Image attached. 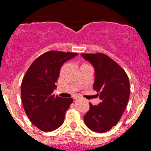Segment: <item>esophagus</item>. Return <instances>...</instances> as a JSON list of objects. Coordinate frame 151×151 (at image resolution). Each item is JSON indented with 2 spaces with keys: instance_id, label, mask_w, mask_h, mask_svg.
Wrapping results in <instances>:
<instances>
[{
  "instance_id": "34e87169",
  "label": "esophagus",
  "mask_w": 151,
  "mask_h": 151,
  "mask_svg": "<svg viewBox=\"0 0 151 151\" xmlns=\"http://www.w3.org/2000/svg\"><path fill=\"white\" fill-rule=\"evenodd\" d=\"M78 99L77 97H75V98H74V99Z\"/></svg>"
}]
</instances>
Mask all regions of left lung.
Here are the masks:
<instances>
[{
	"label": "left lung",
	"instance_id": "obj_1",
	"mask_svg": "<svg viewBox=\"0 0 151 151\" xmlns=\"http://www.w3.org/2000/svg\"><path fill=\"white\" fill-rule=\"evenodd\" d=\"M81 55L94 67L93 89L101 100L96 106L89 103L84 121L91 131L106 132L116 125L125 111L130 96L129 77L116 62L104 54Z\"/></svg>",
	"mask_w": 151,
	"mask_h": 151
}]
</instances>
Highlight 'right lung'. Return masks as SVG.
Masks as SVG:
<instances>
[{
	"label": "right lung",
	"mask_w": 151,
	"mask_h": 151,
	"mask_svg": "<svg viewBox=\"0 0 151 151\" xmlns=\"http://www.w3.org/2000/svg\"><path fill=\"white\" fill-rule=\"evenodd\" d=\"M78 53L49 51L31 64L22 79L21 99L27 117L42 131H52L63 124L67 110L73 102L53 94L60 71L67 60Z\"/></svg>",
	"instance_id": "obj_1"
}]
</instances>
